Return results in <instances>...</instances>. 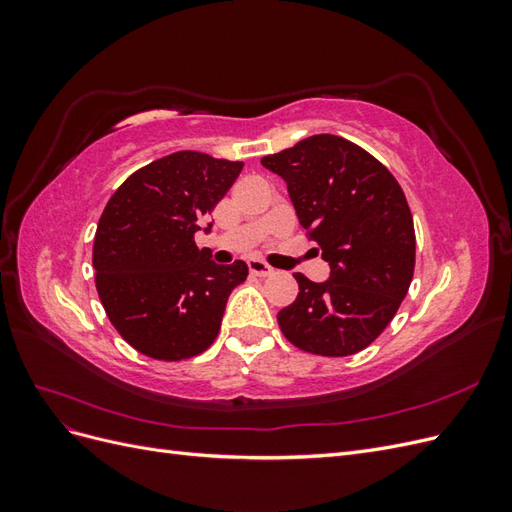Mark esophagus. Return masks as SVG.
Instances as JSON below:
<instances>
[{"label":"esophagus","mask_w":512,"mask_h":512,"mask_svg":"<svg viewBox=\"0 0 512 512\" xmlns=\"http://www.w3.org/2000/svg\"><path fill=\"white\" fill-rule=\"evenodd\" d=\"M247 267H250V273H252V275H258V277H269V275L275 273L273 267H269L267 262H262V260H258V258H250V260H247Z\"/></svg>","instance_id":"34e87169"}]
</instances>
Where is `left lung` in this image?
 Listing matches in <instances>:
<instances>
[{
  "mask_svg": "<svg viewBox=\"0 0 512 512\" xmlns=\"http://www.w3.org/2000/svg\"><path fill=\"white\" fill-rule=\"evenodd\" d=\"M280 175L309 241L329 262L327 282L294 273L299 294L277 314L290 344L350 356L389 327L408 294L416 237L391 170L342 136L316 134L260 160Z\"/></svg>",
  "mask_w": 512,
  "mask_h": 512,
  "instance_id": "1",
  "label": "left lung"
}]
</instances>
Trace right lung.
<instances>
[{
	"label": "right lung",
	"mask_w": 512,
	"mask_h": 512,
	"mask_svg": "<svg viewBox=\"0 0 512 512\" xmlns=\"http://www.w3.org/2000/svg\"><path fill=\"white\" fill-rule=\"evenodd\" d=\"M243 162L177 151L138 168L108 200L94 239L98 297L117 333L156 361L205 352L247 265H215L194 232Z\"/></svg>",
	"instance_id": "right-lung-1"
}]
</instances>
